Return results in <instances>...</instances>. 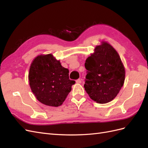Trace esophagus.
Returning <instances> with one entry per match:
<instances>
[{
  "mask_svg": "<svg viewBox=\"0 0 148 148\" xmlns=\"http://www.w3.org/2000/svg\"><path fill=\"white\" fill-rule=\"evenodd\" d=\"M76 83H78V84H80L81 83V79H78L76 80Z\"/></svg>",
  "mask_w": 148,
  "mask_h": 148,
  "instance_id": "esophagus-1",
  "label": "esophagus"
}]
</instances>
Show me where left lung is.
<instances>
[{"label": "left lung", "mask_w": 148, "mask_h": 148, "mask_svg": "<svg viewBox=\"0 0 148 148\" xmlns=\"http://www.w3.org/2000/svg\"><path fill=\"white\" fill-rule=\"evenodd\" d=\"M84 65L88 71L84 87L90 99L100 104L114 99L125 78V69L115 49L103 42L96 46Z\"/></svg>", "instance_id": "8db88e82"}]
</instances>
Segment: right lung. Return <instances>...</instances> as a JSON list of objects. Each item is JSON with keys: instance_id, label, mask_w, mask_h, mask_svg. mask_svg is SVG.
<instances>
[{"instance_id": "1", "label": "right lung", "mask_w": 148, "mask_h": 148, "mask_svg": "<svg viewBox=\"0 0 148 148\" xmlns=\"http://www.w3.org/2000/svg\"><path fill=\"white\" fill-rule=\"evenodd\" d=\"M29 84L41 103L58 107L66 99L75 81L69 77V70L63 67L52 54L39 56L29 70Z\"/></svg>"}]
</instances>
